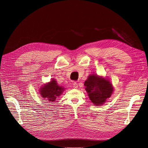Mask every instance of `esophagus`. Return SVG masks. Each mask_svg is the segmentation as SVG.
<instances>
[{
	"label": "esophagus",
	"instance_id": "obj_1",
	"mask_svg": "<svg viewBox=\"0 0 148 148\" xmlns=\"http://www.w3.org/2000/svg\"><path fill=\"white\" fill-rule=\"evenodd\" d=\"M73 87H74V88H78V84H77V83L76 82H73Z\"/></svg>",
	"mask_w": 148,
	"mask_h": 148
}]
</instances>
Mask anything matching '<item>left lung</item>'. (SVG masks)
<instances>
[{
    "mask_svg": "<svg viewBox=\"0 0 148 148\" xmlns=\"http://www.w3.org/2000/svg\"><path fill=\"white\" fill-rule=\"evenodd\" d=\"M84 86L91 102L97 106L102 105L108 98L111 96L113 87L111 82L103 78L90 75L85 81Z\"/></svg>",
    "mask_w": 148,
    "mask_h": 148,
    "instance_id": "8db88e82",
    "label": "left lung"
}]
</instances>
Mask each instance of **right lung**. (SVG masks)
<instances>
[{
  "instance_id": "add662e5",
  "label": "right lung",
  "mask_w": 148,
  "mask_h": 148,
  "mask_svg": "<svg viewBox=\"0 0 148 148\" xmlns=\"http://www.w3.org/2000/svg\"><path fill=\"white\" fill-rule=\"evenodd\" d=\"M64 88L59 86L54 79L46 84L44 87L40 88V92L42 97L49 102L55 101L56 98L61 94Z\"/></svg>"
}]
</instances>
